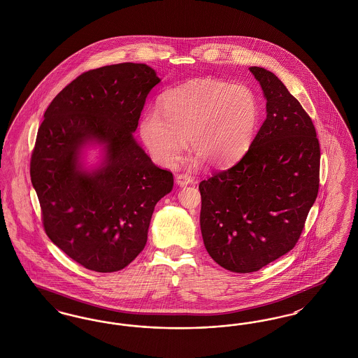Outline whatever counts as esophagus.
Returning a JSON list of instances; mask_svg holds the SVG:
<instances>
[{"label": "esophagus", "instance_id": "obj_1", "mask_svg": "<svg viewBox=\"0 0 358 358\" xmlns=\"http://www.w3.org/2000/svg\"><path fill=\"white\" fill-rule=\"evenodd\" d=\"M176 182L180 187H187L189 184L194 182V178L192 176H189V174H177L176 176Z\"/></svg>", "mask_w": 358, "mask_h": 358}]
</instances>
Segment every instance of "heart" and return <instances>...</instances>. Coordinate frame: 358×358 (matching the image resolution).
I'll list each match as a JSON object with an SVG mask.
<instances>
[{"mask_svg": "<svg viewBox=\"0 0 358 358\" xmlns=\"http://www.w3.org/2000/svg\"><path fill=\"white\" fill-rule=\"evenodd\" d=\"M158 110L139 120V136L158 165L169 166L185 149L212 168L236 161L254 141L260 120L255 91L244 83L192 80L165 91Z\"/></svg>", "mask_w": 358, "mask_h": 358, "instance_id": "1", "label": "heart"}]
</instances>
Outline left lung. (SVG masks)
Listing matches in <instances>:
<instances>
[{"label": "left lung", "mask_w": 358, "mask_h": 358, "mask_svg": "<svg viewBox=\"0 0 358 358\" xmlns=\"http://www.w3.org/2000/svg\"><path fill=\"white\" fill-rule=\"evenodd\" d=\"M267 118L238 164L200 182V227L210 257L234 273L259 271L295 247L320 189L313 120L273 72L251 67Z\"/></svg>", "instance_id": "obj_1"}]
</instances>
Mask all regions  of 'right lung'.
<instances>
[{
  "label": "right lung",
  "instance_id": "1",
  "mask_svg": "<svg viewBox=\"0 0 358 358\" xmlns=\"http://www.w3.org/2000/svg\"><path fill=\"white\" fill-rule=\"evenodd\" d=\"M159 78L146 64L120 63L83 72L48 106L31 157V180L48 238L96 273L129 266L148 241L154 206L173 189L133 136ZM105 145L102 169L78 164L85 141Z\"/></svg>",
  "mask_w": 358,
  "mask_h": 358
}]
</instances>
